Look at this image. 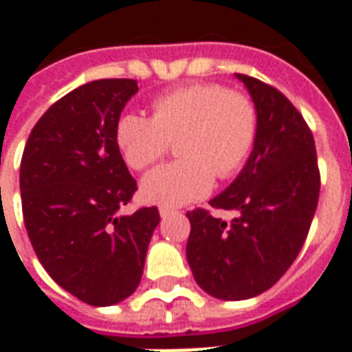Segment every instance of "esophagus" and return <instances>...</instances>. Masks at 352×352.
Segmentation results:
<instances>
[{"instance_id": "esophagus-1", "label": "esophagus", "mask_w": 352, "mask_h": 352, "mask_svg": "<svg viewBox=\"0 0 352 352\" xmlns=\"http://www.w3.org/2000/svg\"><path fill=\"white\" fill-rule=\"evenodd\" d=\"M175 213V209H171V207H160V217L162 219H166L169 214Z\"/></svg>"}]
</instances>
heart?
<instances>
[{
    "label": "heart",
    "mask_w": 352,
    "mask_h": 352,
    "mask_svg": "<svg viewBox=\"0 0 352 352\" xmlns=\"http://www.w3.org/2000/svg\"><path fill=\"white\" fill-rule=\"evenodd\" d=\"M258 130V107L251 96L219 82H194L154 98L153 116H120L116 145L130 168L146 169L179 139L181 160L154 169L141 183L143 198L175 207L207 196L214 175H237L251 158Z\"/></svg>",
    "instance_id": "heart-1"
}]
</instances>
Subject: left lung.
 Wrapping results in <instances>:
<instances>
[{"instance_id": "obj_1", "label": "left lung", "mask_w": 352, "mask_h": 352, "mask_svg": "<svg viewBox=\"0 0 352 352\" xmlns=\"http://www.w3.org/2000/svg\"><path fill=\"white\" fill-rule=\"evenodd\" d=\"M258 107L251 158L226 190L209 201L234 217L194 209L186 258L192 275L219 300H247L272 288L302 251L320 192L317 148L309 126L272 85L236 73Z\"/></svg>"}]
</instances>
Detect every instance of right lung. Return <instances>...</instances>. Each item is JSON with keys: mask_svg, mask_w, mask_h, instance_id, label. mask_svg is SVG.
<instances>
[{"mask_svg": "<svg viewBox=\"0 0 352 352\" xmlns=\"http://www.w3.org/2000/svg\"><path fill=\"white\" fill-rule=\"evenodd\" d=\"M138 80L75 88L37 120L20 162L28 237L52 279L88 305H113L138 288L160 222L156 207L122 214L138 190L116 145V122Z\"/></svg>", "mask_w": 352, "mask_h": 352, "instance_id": "obj_1", "label": "right lung"}]
</instances>
